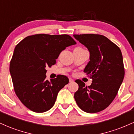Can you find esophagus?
<instances>
[{
	"instance_id": "1",
	"label": "esophagus",
	"mask_w": 134,
	"mask_h": 134,
	"mask_svg": "<svg viewBox=\"0 0 134 134\" xmlns=\"http://www.w3.org/2000/svg\"><path fill=\"white\" fill-rule=\"evenodd\" d=\"M69 82H74V79H72V78H71V77H69Z\"/></svg>"
}]
</instances>
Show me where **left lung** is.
<instances>
[{
  "label": "left lung",
  "instance_id": "obj_1",
  "mask_svg": "<svg viewBox=\"0 0 134 134\" xmlns=\"http://www.w3.org/2000/svg\"><path fill=\"white\" fill-rule=\"evenodd\" d=\"M74 37L90 52V61L84 72L93 79L89 86L76 80L79 89L74 94L75 100L84 111H101L111 103L124 80L125 69L121 50L101 35H74Z\"/></svg>",
  "mask_w": 134,
  "mask_h": 134
}]
</instances>
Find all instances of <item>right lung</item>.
I'll return each instance as SVG.
<instances>
[{"label": "right lung", "mask_w": 134, "mask_h": 134, "mask_svg": "<svg viewBox=\"0 0 134 134\" xmlns=\"http://www.w3.org/2000/svg\"><path fill=\"white\" fill-rule=\"evenodd\" d=\"M75 44L67 35L37 34L27 36L17 44L9 70L16 94L26 107L36 113L53 107L58 93L69 81L63 75L48 81L46 68L54 65L66 47Z\"/></svg>", "instance_id": "right-lung-1"}]
</instances>
